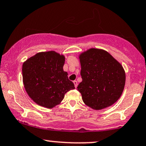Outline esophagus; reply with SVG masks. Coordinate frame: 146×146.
<instances>
[{
    "label": "esophagus",
    "instance_id": "esophagus-1",
    "mask_svg": "<svg viewBox=\"0 0 146 146\" xmlns=\"http://www.w3.org/2000/svg\"><path fill=\"white\" fill-rule=\"evenodd\" d=\"M73 84H74L75 87V88H77V86H78V82H77L76 80L73 81Z\"/></svg>",
    "mask_w": 146,
    "mask_h": 146
}]
</instances>
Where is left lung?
<instances>
[{"label": "left lung", "mask_w": 146, "mask_h": 146, "mask_svg": "<svg viewBox=\"0 0 146 146\" xmlns=\"http://www.w3.org/2000/svg\"><path fill=\"white\" fill-rule=\"evenodd\" d=\"M82 82L78 90L87 106L101 110L120 99L126 74L122 64L107 51L90 48L79 56Z\"/></svg>", "instance_id": "obj_1"}]
</instances>
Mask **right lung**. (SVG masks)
<instances>
[{"label": "right lung", "mask_w": 146, "mask_h": 146, "mask_svg": "<svg viewBox=\"0 0 146 146\" xmlns=\"http://www.w3.org/2000/svg\"><path fill=\"white\" fill-rule=\"evenodd\" d=\"M65 57L55 51L38 52L23 63L24 88L35 103L52 109L59 105L68 91L75 89L64 71Z\"/></svg>", "instance_id": "obj_1"}]
</instances>
